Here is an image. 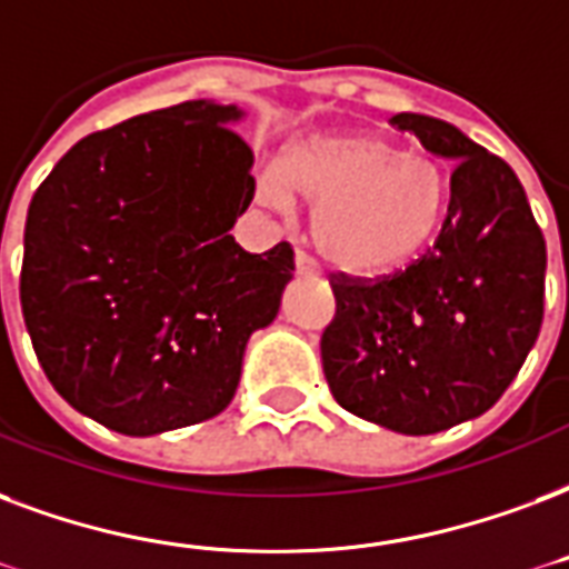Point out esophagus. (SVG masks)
<instances>
[{"label":"esophagus","mask_w":569,"mask_h":569,"mask_svg":"<svg viewBox=\"0 0 569 569\" xmlns=\"http://www.w3.org/2000/svg\"><path fill=\"white\" fill-rule=\"evenodd\" d=\"M295 274L316 277V274H319V266H316V262H313V259H310V256L301 253V250H298V253H295Z\"/></svg>","instance_id":"34e87169"}]
</instances>
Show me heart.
I'll return each instance as SVG.
<instances>
[{
    "instance_id": "1",
    "label": "heart",
    "mask_w": 569,
    "mask_h": 569,
    "mask_svg": "<svg viewBox=\"0 0 569 569\" xmlns=\"http://www.w3.org/2000/svg\"><path fill=\"white\" fill-rule=\"evenodd\" d=\"M259 199L277 211L313 208L310 236L328 266L379 274L427 244L448 206L439 160L402 151L367 130L313 133L292 142L262 176Z\"/></svg>"
}]
</instances>
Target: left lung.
<instances>
[{"label":"left lung","mask_w":569,"mask_h":569,"mask_svg":"<svg viewBox=\"0 0 569 569\" xmlns=\"http://www.w3.org/2000/svg\"><path fill=\"white\" fill-rule=\"evenodd\" d=\"M390 124L453 163L448 217L400 274L333 277L322 367L346 411L432 436L492 409L526 363L543 322L546 241L505 160L432 116Z\"/></svg>","instance_id":"left-lung-1"}]
</instances>
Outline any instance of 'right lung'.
Masks as SVG:
<instances>
[{"instance_id": "obj_1", "label": "right lung", "mask_w": 569, "mask_h": 569, "mask_svg": "<svg viewBox=\"0 0 569 569\" xmlns=\"http://www.w3.org/2000/svg\"><path fill=\"white\" fill-rule=\"evenodd\" d=\"M236 103L184 101L80 140L34 190L20 303L47 379L121 436L227 409L250 333L277 319L292 247L229 236L253 199Z\"/></svg>"}]
</instances>
